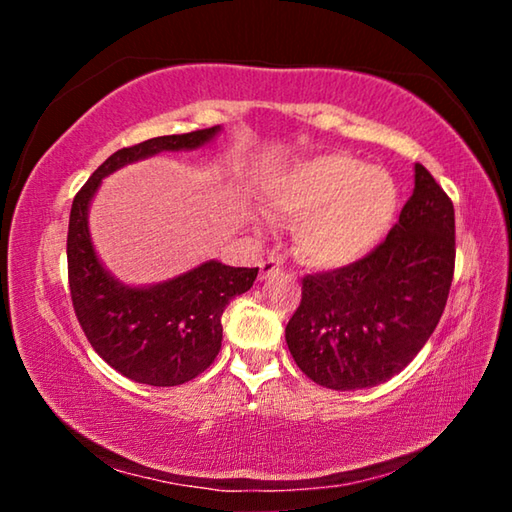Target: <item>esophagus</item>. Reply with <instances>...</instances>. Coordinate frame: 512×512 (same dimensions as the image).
<instances>
[{
  "mask_svg": "<svg viewBox=\"0 0 512 512\" xmlns=\"http://www.w3.org/2000/svg\"><path fill=\"white\" fill-rule=\"evenodd\" d=\"M280 271H282L280 259L268 257V259H264L262 264H259V280H268V277H273V275H277Z\"/></svg>",
  "mask_w": 512,
  "mask_h": 512,
  "instance_id": "esophagus-1",
  "label": "esophagus"
}]
</instances>
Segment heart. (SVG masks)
I'll return each instance as SVG.
<instances>
[{
	"mask_svg": "<svg viewBox=\"0 0 512 512\" xmlns=\"http://www.w3.org/2000/svg\"><path fill=\"white\" fill-rule=\"evenodd\" d=\"M266 210L296 223L293 248L314 268H343L372 253L393 228L395 180L343 153L293 164L266 185Z\"/></svg>",
	"mask_w": 512,
	"mask_h": 512,
	"instance_id": "heart-1",
	"label": "heart"
}]
</instances>
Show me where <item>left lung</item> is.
<instances>
[{
  "label": "left lung",
  "instance_id": "8db88e82",
  "mask_svg": "<svg viewBox=\"0 0 512 512\" xmlns=\"http://www.w3.org/2000/svg\"><path fill=\"white\" fill-rule=\"evenodd\" d=\"M454 203L415 164V189L359 262L302 277L287 325L293 361L318 386L357 391L404 370L443 316L456 262Z\"/></svg>",
  "mask_w": 512,
  "mask_h": 512
}]
</instances>
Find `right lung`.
Masks as SVG:
<instances>
[{
  "label": "right lung",
  "instance_id": "obj_1",
  "mask_svg": "<svg viewBox=\"0 0 512 512\" xmlns=\"http://www.w3.org/2000/svg\"><path fill=\"white\" fill-rule=\"evenodd\" d=\"M219 128L162 135L112 153L74 196L67 230V277L74 314L99 357L149 386H178L212 366L221 350L228 302L253 287L259 268L205 262L158 287L133 289L112 280L94 255L88 205L103 176L160 151L196 149Z\"/></svg>",
  "mask_w": 512,
  "mask_h": 512
}]
</instances>
